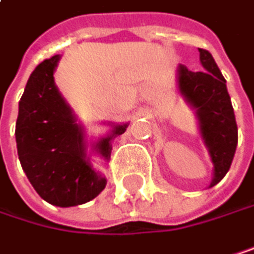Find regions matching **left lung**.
I'll return each mask as SVG.
<instances>
[{
    "label": "left lung",
    "instance_id": "8db88e82",
    "mask_svg": "<svg viewBox=\"0 0 254 254\" xmlns=\"http://www.w3.org/2000/svg\"><path fill=\"white\" fill-rule=\"evenodd\" d=\"M198 52L203 70L192 72L181 64L179 90L195 108L200 122V132L214 162V187L230 169L238 144V126L221 70L209 51L198 48Z\"/></svg>",
    "mask_w": 254,
    "mask_h": 254
}]
</instances>
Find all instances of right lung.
<instances>
[{"label": "right lung", "instance_id": "1", "mask_svg": "<svg viewBox=\"0 0 254 254\" xmlns=\"http://www.w3.org/2000/svg\"><path fill=\"white\" fill-rule=\"evenodd\" d=\"M59 60L60 56H54L33 70L19 101L14 135L21 166L37 194L51 205L67 208L90 202L107 181L85 159L82 129L54 84ZM126 128L116 126L96 144L105 159L111 155V138Z\"/></svg>", "mask_w": 254, "mask_h": 254}]
</instances>
